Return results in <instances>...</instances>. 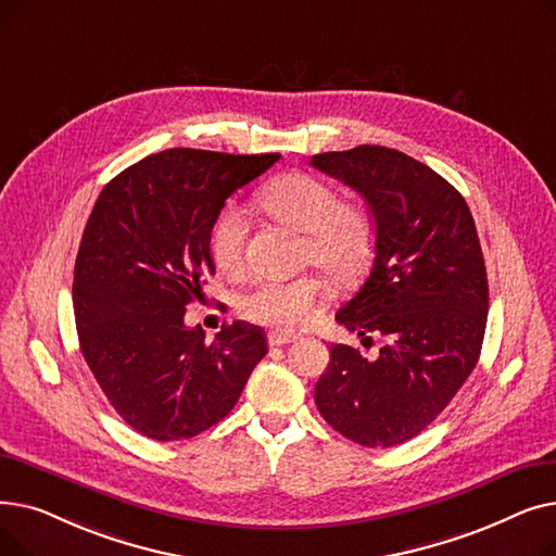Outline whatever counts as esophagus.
Listing matches in <instances>:
<instances>
[{
	"label": "esophagus",
	"instance_id": "esophagus-1",
	"mask_svg": "<svg viewBox=\"0 0 556 556\" xmlns=\"http://www.w3.org/2000/svg\"><path fill=\"white\" fill-rule=\"evenodd\" d=\"M268 342L270 346H283V344H290V342H298V336H290V333H270L268 336Z\"/></svg>",
	"mask_w": 556,
	"mask_h": 556
}]
</instances>
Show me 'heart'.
<instances>
[{"instance_id": "1", "label": "heart", "mask_w": 556, "mask_h": 556, "mask_svg": "<svg viewBox=\"0 0 556 556\" xmlns=\"http://www.w3.org/2000/svg\"><path fill=\"white\" fill-rule=\"evenodd\" d=\"M261 207L273 218L302 231L300 261L317 266L338 283L356 281L374 256V225L356 202L308 173H288L261 191ZM248 218L237 202H227L210 231V250L225 273L245 266ZM327 298L319 275L295 279H263L239 298V311L250 323L277 331H300L313 323Z\"/></svg>"}]
</instances>
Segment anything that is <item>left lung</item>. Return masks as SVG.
<instances>
[{"instance_id":"obj_1","label":"left lung","mask_w":556,"mask_h":556,"mask_svg":"<svg viewBox=\"0 0 556 556\" xmlns=\"http://www.w3.org/2000/svg\"><path fill=\"white\" fill-rule=\"evenodd\" d=\"M311 164L369 204L371 270L336 319L365 340H386L376 361L331 344L315 405L346 440L390 448L430 426L478 365L489 286L476 223L440 173L386 146L313 155Z\"/></svg>"}]
</instances>
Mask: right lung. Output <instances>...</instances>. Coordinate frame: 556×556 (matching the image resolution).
Segmentation results:
<instances>
[{"label":"right lung","instance_id":"right-lung-1","mask_svg":"<svg viewBox=\"0 0 556 556\" xmlns=\"http://www.w3.org/2000/svg\"><path fill=\"white\" fill-rule=\"evenodd\" d=\"M281 155L168 149L112 178L85 225L74 268L80 352L119 417L157 442L189 440L237 405L266 333L187 327L216 273L210 231L225 200Z\"/></svg>","mask_w":556,"mask_h":556}]
</instances>
